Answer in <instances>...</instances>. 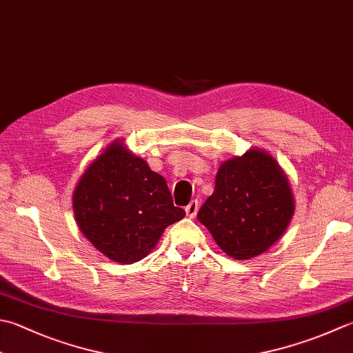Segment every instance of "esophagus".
<instances>
[{"label":"esophagus","mask_w":353,"mask_h":353,"mask_svg":"<svg viewBox=\"0 0 353 353\" xmlns=\"http://www.w3.org/2000/svg\"><path fill=\"white\" fill-rule=\"evenodd\" d=\"M185 211H186V214H188V217H191V219L196 217V214L199 211V200H191V202L186 205Z\"/></svg>","instance_id":"34e87169"}]
</instances>
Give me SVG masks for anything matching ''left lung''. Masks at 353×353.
Returning a JSON list of instances; mask_svg holds the SVG:
<instances>
[{
    "label": "left lung",
    "mask_w": 353,
    "mask_h": 353,
    "mask_svg": "<svg viewBox=\"0 0 353 353\" xmlns=\"http://www.w3.org/2000/svg\"><path fill=\"white\" fill-rule=\"evenodd\" d=\"M294 208L291 186L275 159L250 150L220 165L216 190L197 219L230 257L248 260L283 236Z\"/></svg>",
    "instance_id": "obj_1"
}]
</instances>
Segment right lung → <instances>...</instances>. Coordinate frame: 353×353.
I'll use <instances>...</instances> for the list:
<instances>
[{"mask_svg":"<svg viewBox=\"0 0 353 353\" xmlns=\"http://www.w3.org/2000/svg\"><path fill=\"white\" fill-rule=\"evenodd\" d=\"M73 211L82 234L105 257L128 265L156 246L165 228L185 217L165 179L113 142L76 186Z\"/></svg>","mask_w":353,"mask_h":353,"instance_id":"obj_1","label":"right lung"}]
</instances>
